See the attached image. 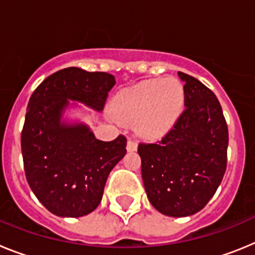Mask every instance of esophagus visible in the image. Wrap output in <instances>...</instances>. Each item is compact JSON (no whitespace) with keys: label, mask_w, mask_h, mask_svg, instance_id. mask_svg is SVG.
I'll return each instance as SVG.
<instances>
[{"label":"esophagus","mask_w":255,"mask_h":255,"mask_svg":"<svg viewBox=\"0 0 255 255\" xmlns=\"http://www.w3.org/2000/svg\"><path fill=\"white\" fill-rule=\"evenodd\" d=\"M136 148H138V144H136V141L129 139V140H128V147H126L128 152H135V150H136Z\"/></svg>","instance_id":"obj_1"}]
</instances>
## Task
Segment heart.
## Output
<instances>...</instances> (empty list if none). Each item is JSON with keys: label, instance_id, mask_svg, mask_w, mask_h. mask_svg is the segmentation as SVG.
<instances>
[{"label": "heart", "instance_id": "heart-1", "mask_svg": "<svg viewBox=\"0 0 255 255\" xmlns=\"http://www.w3.org/2000/svg\"><path fill=\"white\" fill-rule=\"evenodd\" d=\"M184 102L185 92L177 79H153L119 92L110 110L117 121L135 123L140 136L158 139L176 124Z\"/></svg>", "mask_w": 255, "mask_h": 255}]
</instances>
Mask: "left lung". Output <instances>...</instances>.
<instances>
[{
	"instance_id": "1",
	"label": "left lung",
	"mask_w": 255,
	"mask_h": 255,
	"mask_svg": "<svg viewBox=\"0 0 255 255\" xmlns=\"http://www.w3.org/2000/svg\"><path fill=\"white\" fill-rule=\"evenodd\" d=\"M184 82L185 110L158 143L139 144L148 200L168 217L203 209L226 171L229 131L217 97L193 76Z\"/></svg>"
}]
</instances>
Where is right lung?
<instances>
[{
    "label": "right lung",
    "instance_id": "add662e5",
    "mask_svg": "<svg viewBox=\"0 0 255 255\" xmlns=\"http://www.w3.org/2000/svg\"><path fill=\"white\" fill-rule=\"evenodd\" d=\"M116 80L107 73L67 67L52 74L31 94L21 132L28 184L58 217H83L100 206L106 181L124 155L126 139L96 138L76 114L102 112Z\"/></svg>",
    "mask_w": 255,
    "mask_h": 255
}]
</instances>
